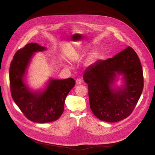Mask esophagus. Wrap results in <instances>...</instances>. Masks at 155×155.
Wrapping results in <instances>:
<instances>
[{"label":"esophagus","instance_id":"34e87169","mask_svg":"<svg viewBox=\"0 0 155 155\" xmlns=\"http://www.w3.org/2000/svg\"><path fill=\"white\" fill-rule=\"evenodd\" d=\"M76 84H77V85H80V84H81V79L78 78V79L76 80Z\"/></svg>","mask_w":155,"mask_h":155}]
</instances>
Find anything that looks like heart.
I'll list each match as a JSON object with an SVG mask.
<instances>
[{
	"instance_id": "heart-1",
	"label": "heart",
	"mask_w": 155,
	"mask_h": 155,
	"mask_svg": "<svg viewBox=\"0 0 155 155\" xmlns=\"http://www.w3.org/2000/svg\"><path fill=\"white\" fill-rule=\"evenodd\" d=\"M98 57H99V53H98L97 51H93L92 52L88 57L87 59V64L88 65H91L93 64H94L97 59H98Z\"/></svg>"
}]
</instances>
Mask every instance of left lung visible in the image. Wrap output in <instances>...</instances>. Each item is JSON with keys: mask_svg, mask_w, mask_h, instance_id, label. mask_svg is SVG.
Here are the masks:
<instances>
[{"mask_svg": "<svg viewBox=\"0 0 155 155\" xmlns=\"http://www.w3.org/2000/svg\"><path fill=\"white\" fill-rule=\"evenodd\" d=\"M121 77L123 85L115 82ZM88 84L90 108L94 115L107 122L127 117L134 109L143 88L142 67L137 53L127 47L112 58L98 60L83 75Z\"/></svg>", "mask_w": 155, "mask_h": 155, "instance_id": "8db88e82", "label": "left lung"}]
</instances>
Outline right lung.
<instances>
[{
	"label": "right lung",
	"mask_w": 155,
	"mask_h": 155,
	"mask_svg": "<svg viewBox=\"0 0 155 155\" xmlns=\"http://www.w3.org/2000/svg\"><path fill=\"white\" fill-rule=\"evenodd\" d=\"M46 48L30 43L13 56L9 71L11 94L13 101L26 117L38 123L56 120L63 113L65 98L75 86L74 78H50L44 88L34 90L26 82V74L36 52Z\"/></svg>",
	"instance_id": "right-lung-1"
}]
</instances>
